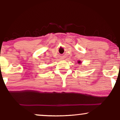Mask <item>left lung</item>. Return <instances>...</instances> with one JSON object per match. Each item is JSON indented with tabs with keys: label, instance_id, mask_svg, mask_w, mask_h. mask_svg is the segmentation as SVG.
<instances>
[{
	"label": "left lung",
	"instance_id": "8db88e82",
	"mask_svg": "<svg viewBox=\"0 0 120 120\" xmlns=\"http://www.w3.org/2000/svg\"><path fill=\"white\" fill-rule=\"evenodd\" d=\"M78 63H79V64H80V63H81V61H80V60H79V61L78 62Z\"/></svg>",
	"mask_w": 120,
	"mask_h": 120
}]
</instances>
